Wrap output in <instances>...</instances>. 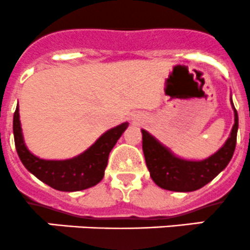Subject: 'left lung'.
I'll return each instance as SVG.
<instances>
[{"mask_svg":"<svg viewBox=\"0 0 250 250\" xmlns=\"http://www.w3.org/2000/svg\"><path fill=\"white\" fill-rule=\"evenodd\" d=\"M234 124L229 138L219 150L203 160H188L175 155L148 131H142V149L152 180L160 188L192 192L202 188L217 176L231 160L236 148L238 114L231 98Z\"/></svg>","mask_w":250,"mask_h":250,"instance_id":"obj_1","label":"left lung"}]
</instances>
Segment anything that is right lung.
<instances>
[{
	"instance_id": "1",
	"label": "right lung",
	"mask_w": 250,
	"mask_h": 250,
	"mask_svg": "<svg viewBox=\"0 0 250 250\" xmlns=\"http://www.w3.org/2000/svg\"><path fill=\"white\" fill-rule=\"evenodd\" d=\"M128 123L105 131L90 148L76 157L64 160H47L34 155L26 147L21 132L19 107L13 117L16 149L24 167L40 181L63 192H76L96 186L104 176L110 150L115 146Z\"/></svg>"
}]
</instances>
